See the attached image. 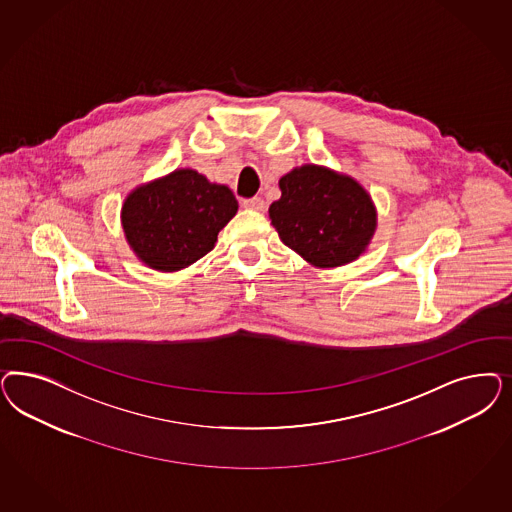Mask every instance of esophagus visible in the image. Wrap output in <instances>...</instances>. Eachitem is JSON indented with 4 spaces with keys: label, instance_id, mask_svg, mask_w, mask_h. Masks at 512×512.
Listing matches in <instances>:
<instances>
[{
    "label": "esophagus",
    "instance_id": "obj_1",
    "mask_svg": "<svg viewBox=\"0 0 512 512\" xmlns=\"http://www.w3.org/2000/svg\"><path fill=\"white\" fill-rule=\"evenodd\" d=\"M243 205H245V209H250V211H264L265 209V201L262 198L245 199Z\"/></svg>",
    "mask_w": 512,
    "mask_h": 512
}]
</instances>
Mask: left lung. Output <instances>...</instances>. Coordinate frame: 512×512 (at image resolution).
I'll return each mask as SVG.
<instances>
[{
	"label": "left lung",
	"instance_id": "left-lung-1",
	"mask_svg": "<svg viewBox=\"0 0 512 512\" xmlns=\"http://www.w3.org/2000/svg\"><path fill=\"white\" fill-rule=\"evenodd\" d=\"M279 188L281 199L269 207L271 224L307 264L341 267L371 245L377 207L354 177L326 165L303 164L282 175Z\"/></svg>",
	"mask_w": 512,
	"mask_h": 512
}]
</instances>
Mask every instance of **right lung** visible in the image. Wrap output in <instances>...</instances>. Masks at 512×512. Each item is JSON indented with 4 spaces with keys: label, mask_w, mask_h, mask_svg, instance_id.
<instances>
[{
    "label": "right lung",
    "mask_w": 512,
    "mask_h": 512,
    "mask_svg": "<svg viewBox=\"0 0 512 512\" xmlns=\"http://www.w3.org/2000/svg\"><path fill=\"white\" fill-rule=\"evenodd\" d=\"M237 209L226 184L179 167L135 186L122 203L120 222L137 260L160 273H177L215 248L218 231Z\"/></svg>",
    "instance_id": "obj_1"
}]
</instances>
